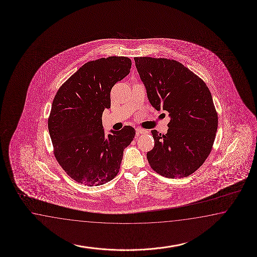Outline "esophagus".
I'll list each match as a JSON object with an SVG mask.
<instances>
[{
    "mask_svg": "<svg viewBox=\"0 0 257 257\" xmlns=\"http://www.w3.org/2000/svg\"><path fill=\"white\" fill-rule=\"evenodd\" d=\"M136 131H137V135H140V134H145L146 133V130H144L142 128H137L136 129Z\"/></svg>",
    "mask_w": 257,
    "mask_h": 257,
    "instance_id": "obj_1",
    "label": "esophagus"
}]
</instances>
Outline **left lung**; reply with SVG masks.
Instances as JSON below:
<instances>
[{"instance_id": "obj_1", "label": "left lung", "mask_w": 257, "mask_h": 257, "mask_svg": "<svg viewBox=\"0 0 257 257\" xmlns=\"http://www.w3.org/2000/svg\"><path fill=\"white\" fill-rule=\"evenodd\" d=\"M149 102L169 112L166 135L152 130L154 148L147 154L151 168L167 178L187 177L211 152L217 114L205 82L183 64L164 58H135Z\"/></svg>"}]
</instances>
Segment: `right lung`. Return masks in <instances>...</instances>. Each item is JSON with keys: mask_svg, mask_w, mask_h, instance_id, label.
Listing matches in <instances>:
<instances>
[{"mask_svg": "<svg viewBox=\"0 0 257 257\" xmlns=\"http://www.w3.org/2000/svg\"><path fill=\"white\" fill-rule=\"evenodd\" d=\"M131 59L110 56L85 63L59 88L48 128L59 164L85 185H102L118 174L123 150L136 131L124 126L105 135L102 113L110 90L131 69Z\"/></svg>", "mask_w": 257, "mask_h": 257, "instance_id": "add662e5", "label": "right lung"}]
</instances>
